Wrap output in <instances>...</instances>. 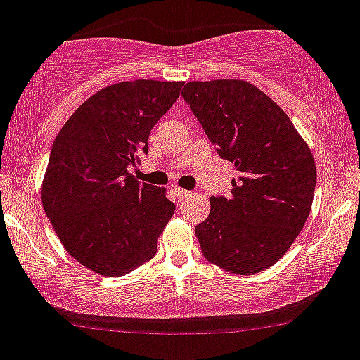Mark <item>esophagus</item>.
I'll return each mask as SVG.
<instances>
[{"mask_svg":"<svg viewBox=\"0 0 360 360\" xmlns=\"http://www.w3.org/2000/svg\"><path fill=\"white\" fill-rule=\"evenodd\" d=\"M174 195L177 196V200H184V198H188V196H190V191L181 190V188H174Z\"/></svg>","mask_w":360,"mask_h":360,"instance_id":"esophagus-1","label":"esophagus"}]
</instances>
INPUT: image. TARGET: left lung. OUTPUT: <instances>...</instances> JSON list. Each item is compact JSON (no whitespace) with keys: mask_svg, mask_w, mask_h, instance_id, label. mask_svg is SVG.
I'll list each match as a JSON object with an SVG mask.
<instances>
[{"mask_svg":"<svg viewBox=\"0 0 360 360\" xmlns=\"http://www.w3.org/2000/svg\"><path fill=\"white\" fill-rule=\"evenodd\" d=\"M181 94L219 157L238 170L229 198L212 196L209 217L195 228L203 257L234 274L269 269L310 214L317 172L307 143L247 81H193Z\"/></svg>","mask_w":360,"mask_h":360,"instance_id":"1","label":"left lung"}]
</instances>
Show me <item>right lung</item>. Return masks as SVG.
Here are the masks:
<instances>
[{
  "label": "right lung",
  "mask_w": 360,
  "mask_h": 360,
  "mask_svg": "<svg viewBox=\"0 0 360 360\" xmlns=\"http://www.w3.org/2000/svg\"><path fill=\"white\" fill-rule=\"evenodd\" d=\"M183 82L138 79L88 98L51 146L41 200L67 252L93 272L124 276L153 259L176 205L127 172Z\"/></svg>",
  "instance_id": "obj_1"
}]
</instances>
